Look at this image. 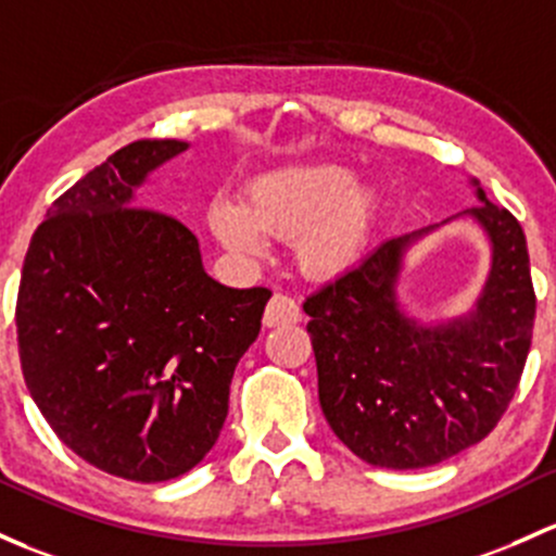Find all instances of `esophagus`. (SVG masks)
I'll list each match as a JSON object with an SVG mask.
<instances>
[{"label": "esophagus", "mask_w": 556, "mask_h": 556, "mask_svg": "<svg viewBox=\"0 0 556 556\" xmlns=\"http://www.w3.org/2000/svg\"><path fill=\"white\" fill-rule=\"evenodd\" d=\"M301 319V306H298L295 298L285 293H274L268 301L266 312H263V325L266 327H279V325H293Z\"/></svg>", "instance_id": "34e87169"}]
</instances>
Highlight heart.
Returning a JSON list of instances; mask_svg holds the SVG:
<instances>
[{
    "instance_id": "heart-1",
    "label": "heart",
    "mask_w": 556,
    "mask_h": 556,
    "mask_svg": "<svg viewBox=\"0 0 556 556\" xmlns=\"http://www.w3.org/2000/svg\"><path fill=\"white\" fill-rule=\"evenodd\" d=\"M381 213V197L367 180L336 162H295L274 167L248 184L242 207L213 202L207 226L226 250L242 258L261 253L263 237L293 239L298 268L330 282L352 271L365 255Z\"/></svg>"
}]
</instances>
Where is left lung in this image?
<instances>
[{"mask_svg":"<svg viewBox=\"0 0 556 556\" xmlns=\"http://www.w3.org/2000/svg\"><path fill=\"white\" fill-rule=\"evenodd\" d=\"M477 202L437 226L383 242L359 266L303 301L319 405L343 442L381 469H424L490 434L509 407L535 319L528 242L477 178ZM455 217H471L491 268L469 313L420 324L399 298L406 253Z\"/></svg>","mask_w":556,"mask_h":556,"instance_id":"1","label":"left lung"}]
</instances>
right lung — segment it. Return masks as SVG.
Segmentation results:
<instances>
[{"label": "right lung", "instance_id": "1", "mask_svg": "<svg viewBox=\"0 0 556 556\" xmlns=\"http://www.w3.org/2000/svg\"><path fill=\"white\" fill-rule=\"evenodd\" d=\"M186 149L136 140L58 197L17 290L31 400L63 445L130 482H167L210 453L271 298L215 282L194 233L136 207L149 175Z\"/></svg>", "mask_w": 556, "mask_h": 556}]
</instances>
